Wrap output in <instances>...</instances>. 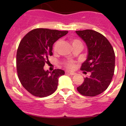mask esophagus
Masks as SVG:
<instances>
[{"mask_svg": "<svg viewBox=\"0 0 126 126\" xmlns=\"http://www.w3.org/2000/svg\"><path fill=\"white\" fill-rule=\"evenodd\" d=\"M66 73H69V75H75V74H76V73H75V72H69V71L66 72Z\"/></svg>", "mask_w": 126, "mask_h": 126, "instance_id": "1", "label": "esophagus"}]
</instances>
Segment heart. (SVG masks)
Returning a JSON list of instances; mask_svg holds the SVG:
<instances>
[{
  "mask_svg": "<svg viewBox=\"0 0 126 126\" xmlns=\"http://www.w3.org/2000/svg\"><path fill=\"white\" fill-rule=\"evenodd\" d=\"M60 43H61L60 40H57V41L55 43L54 46H53V50H54V51H57V50H58ZM71 43L73 47H75V46H82L81 41H80V40H77V39H72ZM64 65L66 67L68 68V69H73V67H74V63H73V62L71 61V60H68V61H66L65 62Z\"/></svg>",
  "mask_w": 126,
  "mask_h": 126,
  "instance_id": "b5f03b06",
  "label": "heart"
}]
</instances>
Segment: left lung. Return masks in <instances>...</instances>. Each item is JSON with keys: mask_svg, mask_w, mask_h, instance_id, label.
Listing matches in <instances>:
<instances>
[{"mask_svg": "<svg viewBox=\"0 0 126 126\" xmlns=\"http://www.w3.org/2000/svg\"><path fill=\"white\" fill-rule=\"evenodd\" d=\"M76 32L88 48L87 59L80 69L91 73L77 90L84 96H96L106 90L112 80L115 69L114 49L107 39L98 32L86 30Z\"/></svg>", "mask_w": 126, "mask_h": 126, "instance_id": "obj_1", "label": "left lung"}]
</instances>
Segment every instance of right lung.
Wrapping results in <instances>:
<instances>
[{"mask_svg":"<svg viewBox=\"0 0 126 126\" xmlns=\"http://www.w3.org/2000/svg\"><path fill=\"white\" fill-rule=\"evenodd\" d=\"M67 33V31L37 28L27 33L20 42L16 53L18 78L34 96L46 97L57 89L59 78L64 75V71L59 69L46 71L44 66L53 55L54 43Z\"/></svg>","mask_w":126,"mask_h":126,"instance_id":"1","label":"right lung"}]
</instances>
